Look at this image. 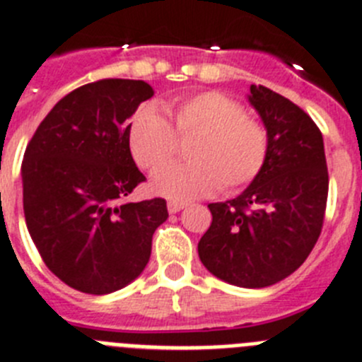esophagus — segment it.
<instances>
[{"instance_id":"esophagus-1","label":"esophagus","mask_w":362,"mask_h":362,"mask_svg":"<svg viewBox=\"0 0 362 362\" xmlns=\"http://www.w3.org/2000/svg\"><path fill=\"white\" fill-rule=\"evenodd\" d=\"M167 208H168V214H177V211L185 210V208H187V204L177 203V201H170V203L167 204Z\"/></svg>"}]
</instances>
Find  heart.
Wrapping results in <instances>:
<instances>
[{"label": "heart", "instance_id": "1", "mask_svg": "<svg viewBox=\"0 0 362 362\" xmlns=\"http://www.w3.org/2000/svg\"><path fill=\"white\" fill-rule=\"evenodd\" d=\"M144 107L129 125V151L144 170L163 168L177 151V139L194 140L190 163L174 165L152 177L154 194L172 201H194L214 192H235L253 183L269 152L264 124L246 115L240 102L217 91L199 93L179 104Z\"/></svg>", "mask_w": 362, "mask_h": 362}]
</instances>
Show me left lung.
Returning a JSON list of instances; mask_svg holds the SVG:
<instances>
[{
	"mask_svg": "<svg viewBox=\"0 0 362 362\" xmlns=\"http://www.w3.org/2000/svg\"><path fill=\"white\" fill-rule=\"evenodd\" d=\"M250 91L269 134L267 161L238 197L208 204L214 218L197 251L214 276L260 289L293 274L313 251L323 228L328 170L313 118L269 88L253 84Z\"/></svg>",
	"mask_w": 362,
	"mask_h": 362,
	"instance_id": "1",
	"label": "left lung"
}]
</instances>
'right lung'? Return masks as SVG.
Returning <instances> with one entry per match:
<instances>
[{
	"instance_id": "add662e5",
	"label": "right lung",
	"mask_w": 362,
	"mask_h": 362,
	"mask_svg": "<svg viewBox=\"0 0 362 362\" xmlns=\"http://www.w3.org/2000/svg\"><path fill=\"white\" fill-rule=\"evenodd\" d=\"M154 89L104 78L73 89L39 124L21 165L23 210L46 267L73 289L109 294L140 276L161 197L125 203L145 181L129 151V118Z\"/></svg>"
}]
</instances>
